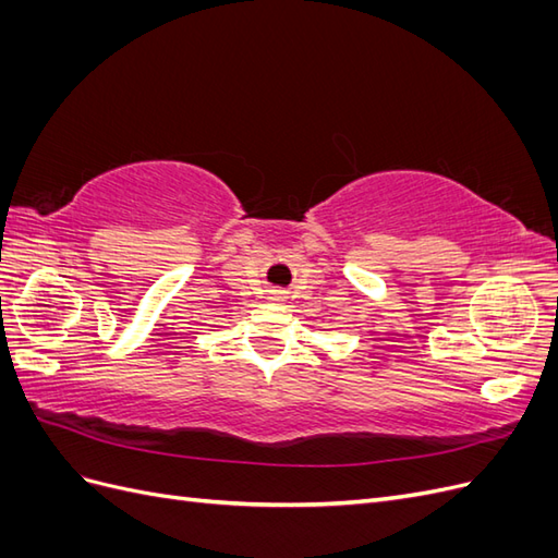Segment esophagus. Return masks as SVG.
Returning a JSON list of instances; mask_svg holds the SVG:
<instances>
[{
	"label": "esophagus",
	"instance_id": "1",
	"mask_svg": "<svg viewBox=\"0 0 558 558\" xmlns=\"http://www.w3.org/2000/svg\"><path fill=\"white\" fill-rule=\"evenodd\" d=\"M281 298H283V295H281L279 291H272V298H269V300H281Z\"/></svg>",
	"mask_w": 558,
	"mask_h": 558
}]
</instances>
